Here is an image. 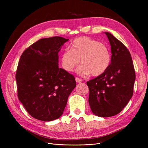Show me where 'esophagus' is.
Here are the masks:
<instances>
[{
    "instance_id": "1",
    "label": "esophagus",
    "mask_w": 148,
    "mask_h": 148,
    "mask_svg": "<svg viewBox=\"0 0 148 148\" xmlns=\"http://www.w3.org/2000/svg\"><path fill=\"white\" fill-rule=\"evenodd\" d=\"M75 80H76V82H77V83H81V82H82V79L81 78H78V77H76L75 78Z\"/></svg>"
}]
</instances>
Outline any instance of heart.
<instances>
[{"label":"heart","mask_w":148,"mask_h":148,"mask_svg":"<svg viewBox=\"0 0 148 148\" xmlns=\"http://www.w3.org/2000/svg\"><path fill=\"white\" fill-rule=\"evenodd\" d=\"M78 69L82 75L97 77L108 69L111 62L109 49L105 44L89 37L83 36L75 39L71 49H65L61 55L62 66L68 71H71L79 64Z\"/></svg>","instance_id":"1"}]
</instances>
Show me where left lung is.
Returning <instances> with one entry per match:
<instances>
[{"label": "left lung", "instance_id": "left-lung-1", "mask_svg": "<svg viewBox=\"0 0 148 148\" xmlns=\"http://www.w3.org/2000/svg\"><path fill=\"white\" fill-rule=\"evenodd\" d=\"M105 34L111 46V63L104 73L86 83L92 113L108 117L120 113L128 104L133 94L136 75L128 49L112 34Z\"/></svg>", "mask_w": 148, "mask_h": 148}]
</instances>
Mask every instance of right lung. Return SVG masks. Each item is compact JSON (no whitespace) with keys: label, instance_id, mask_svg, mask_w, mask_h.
<instances>
[{"label":"right lung","instance_id":"add662e5","mask_svg":"<svg viewBox=\"0 0 148 148\" xmlns=\"http://www.w3.org/2000/svg\"><path fill=\"white\" fill-rule=\"evenodd\" d=\"M68 41L59 36L42 38L20 57L15 77L18 97L36 119L59 118L76 86L74 76L58 66V53Z\"/></svg>","mask_w":148,"mask_h":148}]
</instances>
